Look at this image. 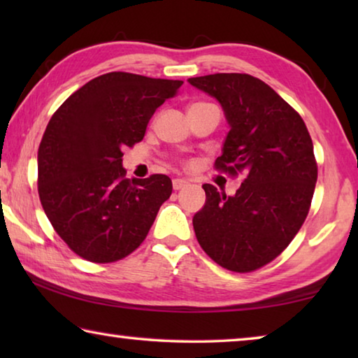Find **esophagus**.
<instances>
[{
  "instance_id": "esophagus-1",
  "label": "esophagus",
  "mask_w": 358,
  "mask_h": 358,
  "mask_svg": "<svg viewBox=\"0 0 358 358\" xmlns=\"http://www.w3.org/2000/svg\"><path fill=\"white\" fill-rule=\"evenodd\" d=\"M186 185H187V181H186V180H183V178H175V180L172 181V186H173V189H175V191L181 189V187H185Z\"/></svg>"
}]
</instances>
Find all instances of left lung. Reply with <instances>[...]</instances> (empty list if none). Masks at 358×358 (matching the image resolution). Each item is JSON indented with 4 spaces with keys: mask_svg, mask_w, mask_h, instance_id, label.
<instances>
[{
    "mask_svg": "<svg viewBox=\"0 0 358 358\" xmlns=\"http://www.w3.org/2000/svg\"><path fill=\"white\" fill-rule=\"evenodd\" d=\"M221 102L230 124L217 172L243 177L229 197L203 185V208L192 217L199 245L217 265L250 273L286 250L305 222L317 181L310 132L299 112L250 74L187 78Z\"/></svg>",
    "mask_w": 358,
    "mask_h": 358,
    "instance_id": "1",
    "label": "left lung"
}]
</instances>
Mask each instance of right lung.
<instances>
[{
    "mask_svg": "<svg viewBox=\"0 0 358 358\" xmlns=\"http://www.w3.org/2000/svg\"><path fill=\"white\" fill-rule=\"evenodd\" d=\"M181 85L108 72L52 115L38 151V192L48 221L77 256L117 262L148 235L172 180L162 173L126 178L123 150L142 141L156 108Z\"/></svg>",
    "mask_w": 358,
    "mask_h": 358,
    "instance_id": "add662e5",
    "label": "right lung"
}]
</instances>
